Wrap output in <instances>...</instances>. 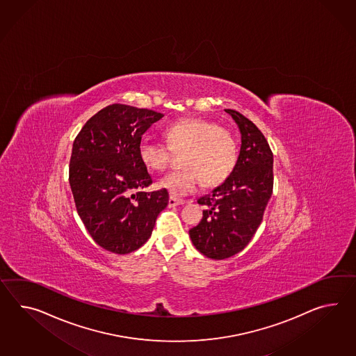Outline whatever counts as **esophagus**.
<instances>
[{
  "mask_svg": "<svg viewBox=\"0 0 356 356\" xmlns=\"http://www.w3.org/2000/svg\"><path fill=\"white\" fill-rule=\"evenodd\" d=\"M185 203V200H180V198H175V197H170V200H168V206L170 207H174V206H180V204H184Z\"/></svg>",
  "mask_w": 356,
  "mask_h": 356,
  "instance_id": "1",
  "label": "esophagus"
}]
</instances>
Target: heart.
<instances>
[{
    "instance_id": "b5f03b06",
    "label": "heart",
    "mask_w": 356,
    "mask_h": 356,
    "mask_svg": "<svg viewBox=\"0 0 356 356\" xmlns=\"http://www.w3.org/2000/svg\"><path fill=\"white\" fill-rule=\"evenodd\" d=\"M165 138L167 145L143 138L138 152L143 165L154 172L168 168L172 152L185 153L181 158L184 170L165 175L158 182L171 195H188L200 182L207 188L217 186L234 170L238 158L236 140L230 131L215 122L200 118L175 122L165 129Z\"/></svg>"
}]
</instances>
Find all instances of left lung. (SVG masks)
Masks as SVG:
<instances>
[{"instance_id":"8db88e82","label":"left lung","mask_w":356,"mask_h":356,"mask_svg":"<svg viewBox=\"0 0 356 356\" xmlns=\"http://www.w3.org/2000/svg\"><path fill=\"white\" fill-rule=\"evenodd\" d=\"M242 134L233 172L216 189L200 197L207 206L200 224L189 230L191 242L206 257L224 260L244 250L259 229L273 194V152L259 127L242 113L225 109Z\"/></svg>"}]
</instances>
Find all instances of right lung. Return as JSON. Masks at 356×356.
<instances>
[{
  "label": "right lung",
  "instance_id": "add662e5",
  "mask_svg": "<svg viewBox=\"0 0 356 356\" xmlns=\"http://www.w3.org/2000/svg\"><path fill=\"white\" fill-rule=\"evenodd\" d=\"M163 114L124 104L92 115L73 141L70 184L79 217L102 248L139 250L152 235L168 191H143L153 180L140 161V140Z\"/></svg>",
  "mask_w": 356,
  "mask_h": 356
}]
</instances>
